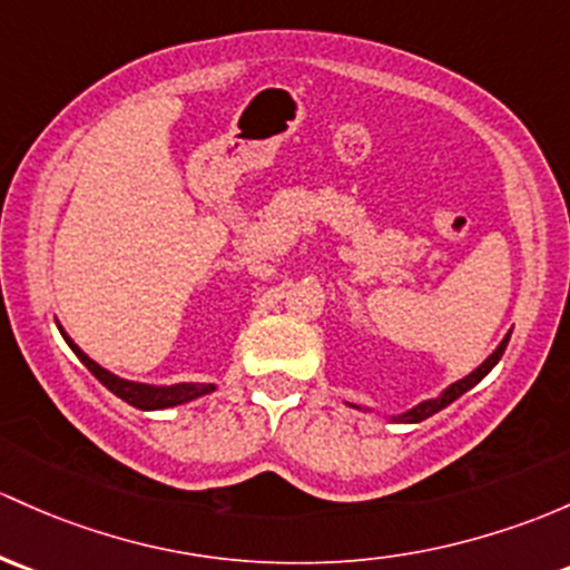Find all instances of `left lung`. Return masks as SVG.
Here are the masks:
<instances>
[{
    "label": "left lung",
    "instance_id": "left-lung-1",
    "mask_svg": "<svg viewBox=\"0 0 570 570\" xmlns=\"http://www.w3.org/2000/svg\"><path fill=\"white\" fill-rule=\"evenodd\" d=\"M508 338H511V333H508L505 338L500 341V346H497V350L491 352V355L487 357V361H483L481 365H478V368L472 371V374H466L464 380L453 382V385H451V387H445V391H442L440 395H436V399L421 401V404H417V406H412V410H406L404 415H395L393 421H399V423H421V421H426V417L434 415V412L445 410L448 404H453V401H456L459 395H464L466 391H470V387H475L478 382H481L483 376H487L489 371L494 368L497 363H500L502 352H505V346H508ZM350 406H357V404H350ZM357 410H361V406H357Z\"/></svg>",
    "mask_w": 570,
    "mask_h": 570
}]
</instances>
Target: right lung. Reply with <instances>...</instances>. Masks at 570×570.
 <instances>
[{
  "mask_svg": "<svg viewBox=\"0 0 570 570\" xmlns=\"http://www.w3.org/2000/svg\"><path fill=\"white\" fill-rule=\"evenodd\" d=\"M59 333L65 335V341H68L70 350L76 352V357H79V361L87 365V368L92 371V374L98 376V380L104 382V385L109 387L114 395H119L122 401H128V404L136 406V410H169V406L185 404V401H194V399H199V395H207L215 391V385H199V382H179V385L155 387V385H144V382L122 380V376L111 374V371H106L104 365L95 363L92 357L83 355L79 346L73 344V338H70L62 327H59Z\"/></svg>",
  "mask_w": 570,
  "mask_h": 570,
  "instance_id": "add662e5",
  "label": "right lung"
}]
</instances>
